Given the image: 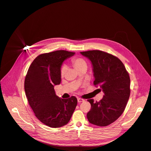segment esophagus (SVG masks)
<instances>
[{"label": "esophagus", "mask_w": 151, "mask_h": 151, "mask_svg": "<svg viewBox=\"0 0 151 151\" xmlns=\"http://www.w3.org/2000/svg\"><path fill=\"white\" fill-rule=\"evenodd\" d=\"M77 101H78V102H79V103H81V102L84 101V100L82 99H81V98H78Z\"/></svg>", "instance_id": "34e87169"}]
</instances>
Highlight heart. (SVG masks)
<instances>
[{
  "instance_id": "b5f03b06",
  "label": "heart",
  "mask_w": 151,
  "mask_h": 151,
  "mask_svg": "<svg viewBox=\"0 0 151 151\" xmlns=\"http://www.w3.org/2000/svg\"><path fill=\"white\" fill-rule=\"evenodd\" d=\"M72 64L74 65V67L76 68V69L77 71L82 68H87V64L85 61V60L79 58H76L72 59ZM65 71H66V67L64 65H62V67L61 68V70H60V74H61V76L62 77H64L65 73Z\"/></svg>"
}]
</instances>
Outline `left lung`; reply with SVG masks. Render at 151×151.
<instances>
[{"mask_svg":"<svg viewBox=\"0 0 151 151\" xmlns=\"http://www.w3.org/2000/svg\"><path fill=\"white\" fill-rule=\"evenodd\" d=\"M92 65L95 81L104 96L100 101H88L91 110L87 114L89 123L99 126H106L122 115L130 95V78L120 60L104 51L92 50L81 52Z\"/></svg>","mask_w":151,"mask_h":151,"instance_id":"left-lung-1","label":"left lung"}]
</instances>
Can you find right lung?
Wrapping results in <instances>:
<instances>
[{
  "mask_svg": "<svg viewBox=\"0 0 151 151\" xmlns=\"http://www.w3.org/2000/svg\"><path fill=\"white\" fill-rule=\"evenodd\" d=\"M75 52L59 50L36 58L30 65L25 79V92L36 117L51 128L68 124L77 105L74 96L59 98L54 87L61 82L60 70L63 62Z\"/></svg>",
  "mask_w": 151,
  "mask_h": 151,
  "instance_id": "add662e5",
  "label": "right lung"
}]
</instances>
